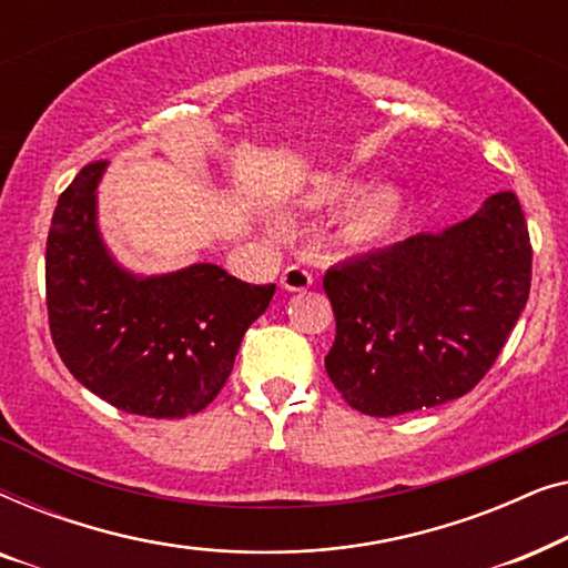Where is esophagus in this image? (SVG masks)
<instances>
[{
  "mask_svg": "<svg viewBox=\"0 0 568 568\" xmlns=\"http://www.w3.org/2000/svg\"><path fill=\"white\" fill-rule=\"evenodd\" d=\"M282 290L286 292H307L313 286V274L302 266H286L282 278H278Z\"/></svg>",
  "mask_w": 568,
  "mask_h": 568,
  "instance_id": "1",
  "label": "esophagus"
}]
</instances>
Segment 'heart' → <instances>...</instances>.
<instances>
[{"mask_svg":"<svg viewBox=\"0 0 568 568\" xmlns=\"http://www.w3.org/2000/svg\"><path fill=\"white\" fill-rule=\"evenodd\" d=\"M310 204L315 206H344L341 232L352 243H377L398 227L403 216V193L393 183H372L359 189L348 178H328L310 191Z\"/></svg>","mask_w":568,"mask_h":568,"instance_id":"1","label":"heart"}]
</instances>
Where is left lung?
<instances>
[{"mask_svg": "<svg viewBox=\"0 0 568 568\" xmlns=\"http://www.w3.org/2000/svg\"><path fill=\"white\" fill-rule=\"evenodd\" d=\"M532 251L511 191L468 220L418 232L323 278L336 341L325 372L367 416L455 400L491 369L530 294Z\"/></svg>", "mask_w": 568, "mask_h": 568, "instance_id": "obj_1", "label": "left lung"}]
</instances>
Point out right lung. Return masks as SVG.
<instances>
[{
  "label": "right lung",
  "instance_id": "add662e5",
  "mask_svg": "<svg viewBox=\"0 0 568 568\" xmlns=\"http://www.w3.org/2000/svg\"><path fill=\"white\" fill-rule=\"evenodd\" d=\"M105 168H82L53 209L45 243L53 346L90 393L126 414H199L227 383L240 341L276 286H251L214 263L152 276L121 266L98 224Z\"/></svg>",
  "mask_w": 568,
  "mask_h": 568
}]
</instances>
